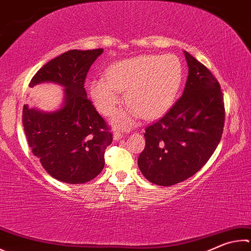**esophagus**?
<instances>
[{"mask_svg":"<svg viewBox=\"0 0 251 251\" xmlns=\"http://www.w3.org/2000/svg\"><path fill=\"white\" fill-rule=\"evenodd\" d=\"M123 138V133H121L120 130H115V133H114V140L117 141V140H121Z\"/></svg>","mask_w":251,"mask_h":251,"instance_id":"esophagus-1","label":"esophagus"}]
</instances>
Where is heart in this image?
<instances>
[{
  "label": "heart",
  "instance_id": "obj_1",
  "mask_svg": "<svg viewBox=\"0 0 251 251\" xmlns=\"http://www.w3.org/2000/svg\"><path fill=\"white\" fill-rule=\"evenodd\" d=\"M183 79V66L176 54H143L114 63L105 79L91 84V95L104 115H111L125 92L127 110L116 113L113 125L133 126L143 115L147 120L162 116L170 110Z\"/></svg>",
  "mask_w": 251,
  "mask_h": 251
}]
</instances>
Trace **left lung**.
<instances>
[{
	"label": "left lung",
	"instance_id": "1",
	"mask_svg": "<svg viewBox=\"0 0 251 251\" xmlns=\"http://www.w3.org/2000/svg\"><path fill=\"white\" fill-rule=\"evenodd\" d=\"M189 75L182 97L161 120L146 128L138 157L144 176L170 186L195 175L215 151L225 121L220 83L206 67L184 51Z\"/></svg>",
	"mask_w": 251,
	"mask_h": 251
}]
</instances>
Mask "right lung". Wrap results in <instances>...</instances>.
I'll return each mask as SVG.
<instances>
[{"label":"right lung","mask_w":251,"mask_h":251,"mask_svg":"<svg viewBox=\"0 0 251 251\" xmlns=\"http://www.w3.org/2000/svg\"><path fill=\"white\" fill-rule=\"evenodd\" d=\"M103 49L69 50L40 68L29 86L56 83L63 101L54 111L23 107V126L31 151L54 179L69 184L93 180L103 170L113 136L88 100L84 81Z\"/></svg>","instance_id":"right-lung-1"}]
</instances>
